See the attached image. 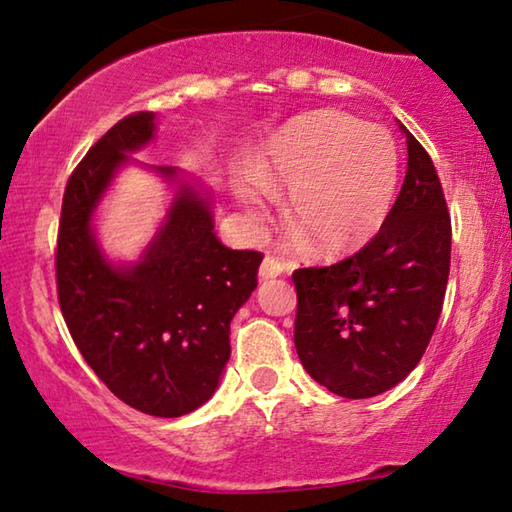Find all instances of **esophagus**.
Segmentation results:
<instances>
[{"label": "esophagus", "mask_w": 512, "mask_h": 512, "mask_svg": "<svg viewBox=\"0 0 512 512\" xmlns=\"http://www.w3.org/2000/svg\"><path fill=\"white\" fill-rule=\"evenodd\" d=\"M282 273H284V262H282V259H277L273 255H266L262 266H259V277H262V280H268V277H277V275H282Z\"/></svg>", "instance_id": "1"}]
</instances>
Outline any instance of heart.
<instances>
[{
  "label": "heart",
  "mask_w": 512,
  "mask_h": 512,
  "mask_svg": "<svg viewBox=\"0 0 512 512\" xmlns=\"http://www.w3.org/2000/svg\"><path fill=\"white\" fill-rule=\"evenodd\" d=\"M400 180L391 133L339 110H314L282 126L262 153L257 173H244L235 194L262 225L273 189H287L289 228L323 255L357 250L386 223Z\"/></svg>",
  "instance_id": "obj_1"
}]
</instances>
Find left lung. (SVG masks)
I'll list each match as a JSON object with an SVG mask.
<instances>
[{
  "label": "left lung",
  "instance_id": "obj_1",
  "mask_svg": "<svg viewBox=\"0 0 512 512\" xmlns=\"http://www.w3.org/2000/svg\"><path fill=\"white\" fill-rule=\"evenodd\" d=\"M402 131L409 162L381 230L352 257L291 275L302 366L350 400L400 384L418 366L443 311L452 219L429 153Z\"/></svg>",
  "mask_w": 512,
  "mask_h": 512
}]
</instances>
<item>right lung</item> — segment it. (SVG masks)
Masks as SVG:
<instances>
[{
    "label": "right lung",
    "mask_w": 512,
    "mask_h": 512,
    "mask_svg": "<svg viewBox=\"0 0 512 512\" xmlns=\"http://www.w3.org/2000/svg\"><path fill=\"white\" fill-rule=\"evenodd\" d=\"M149 110L119 119L67 180L56 241L58 302L88 366L121 402L178 418L210 400L230 359V320L257 287V250H230L212 212L180 187L167 223L140 264L115 268L90 219L128 151L153 137ZM164 178L173 167H158Z\"/></svg>",
    "instance_id": "1"
}]
</instances>
